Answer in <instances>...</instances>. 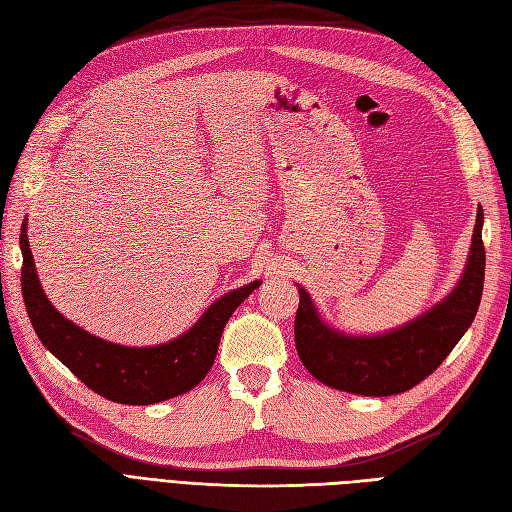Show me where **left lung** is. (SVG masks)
<instances>
[{
	"instance_id": "1",
	"label": "left lung",
	"mask_w": 512,
	"mask_h": 512,
	"mask_svg": "<svg viewBox=\"0 0 512 512\" xmlns=\"http://www.w3.org/2000/svg\"><path fill=\"white\" fill-rule=\"evenodd\" d=\"M485 284L483 209L476 211L470 254L457 286L427 312L376 335H352L322 320L309 292L299 288L294 344L305 369L337 391L389 397L433 374L470 329Z\"/></svg>"
}]
</instances>
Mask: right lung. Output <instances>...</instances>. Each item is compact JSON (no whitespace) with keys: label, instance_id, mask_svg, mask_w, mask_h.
Segmentation results:
<instances>
[{"label":"right lung","instance_id":"obj_1","mask_svg":"<svg viewBox=\"0 0 512 512\" xmlns=\"http://www.w3.org/2000/svg\"><path fill=\"white\" fill-rule=\"evenodd\" d=\"M19 241L23 252L21 290L27 316L42 346L91 391L128 406L160 404L192 391L209 374L228 318L262 284L256 280L226 292L188 331L170 342L143 348L121 346L91 335L53 307L36 273L27 220Z\"/></svg>","mask_w":512,"mask_h":512}]
</instances>
